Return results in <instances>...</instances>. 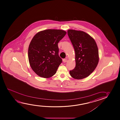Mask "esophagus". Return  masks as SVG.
Segmentation results:
<instances>
[{
  "instance_id": "esophagus-1",
  "label": "esophagus",
  "mask_w": 120,
  "mask_h": 120,
  "mask_svg": "<svg viewBox=\"0 0 120 120\" xmlns=\"http://www.w3.org/2000/svg\"><path fill=\"white\" fill-rule=\"evenodd\" d=\"M67 61H68V60H67V59H64V60H63V61H64V63H66Z\"/></svg>"
}]
</instances>
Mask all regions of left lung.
I'll return each mask as SVG.
<instances>
[{"label":"left lung","mask_w":120,"mask_h":120,"mask_svg":"<svg viewBox=\"0 0 120 120\" xmlns=\"http://www.w3.org/2000/svg\"><path fill=\"white\" fill-rule=\"evenodd\" d=\"M68 36L75 51V67L70 71L73 78L80 80L90 75L97 67L99 61V51L94 38L85 32L68 30Z\"/></svg>","instance_id":"1"}]
</instances>
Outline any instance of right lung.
<instances>
[{
    "instance_id": "obj_1",
    "label": "right lung",
    "mask_w": 120,
    "mask_h": 120,
    "mask_svg": "<svg viewBox=\"0 0 120 120\" xmlns=\"http://www.w3.org/2000/svg\"><path fill=\"white\" fill-rule=\"evenodd\" d=\"M66 34L62 30L47 29L39 32L30 43L28 57L35 73L49 78L56 72L62 60L58 54V43Z\"/></svg>"
}]
</instances>
